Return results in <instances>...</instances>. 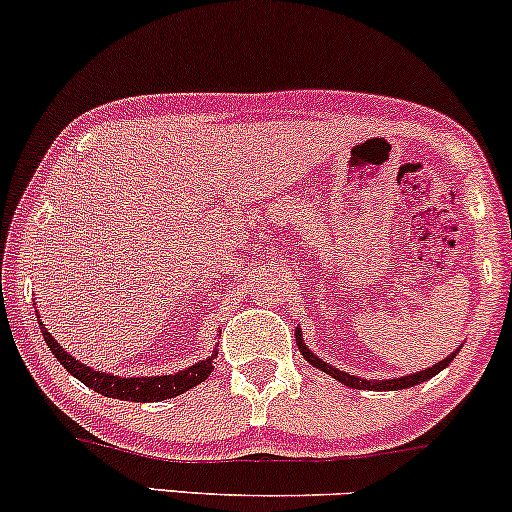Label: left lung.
I'll use <instances>...</instances> for the list:
<instances>
[{
	"label": "left lung",
	"mask_w": 512,
	"mask_h": 512,
	"mask_svg": "<svg viewBox=\"0 0 512 512\" xmlns=\"http://www.w3.org/2000/svg\"><path fill=\"white\" fill-rule=\"evenodd\" d=\"M296 344H298V349H301V356L305 358V361L310 363V366L317 368V370H322V373L332 375V378L339 380V383H342V385L354 387V390H378V392L407 390V387H414V385H419V383H426V380H431L433 375H438L440 370L448 368L450 363H452V358L460 354V349H455L450 356H445L443 361H438L436 366H431V368H426V370H416V373L402 375V378H392V380H390V378H387V380H366V378H358V375H349V373H346V370L334 368V366H330V363H327V361H322L320 356H315L313 351H310L308 346H305V342H303L301 327H296Z\"/></svg>",
	"instance_id": "obj_1"
}]
</instances>
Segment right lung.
<instances>
[{"mask_svg": "<svg viewBox=\"0 0 512 512\" xmlns=\"http://www.w3.org/2000/svg\"><path fill=\"white\" fill-rule=\"evenodd\" d=\"M35 313H38V310H35ZM38 325L48 349L55 354L57 361L67 368V373H72L76 380H81L86 387L96 390L98 395L125 399V402H163V399L178 397L182 392L192 390V387L204 383V380L209 378L211 370H214V358L219 354V351L214 349L211 356L204 358V361L170 375H134V378H122V375L103 373V370H96L86 366V363H81L79 358L67 354V351L57 344V339L52 337L43 322L38 320Z\"/></svg>", "mask_w": 512, "mask_h": 512, "instance_id": "obj_1", "label": "right lung"}]
</instances>
